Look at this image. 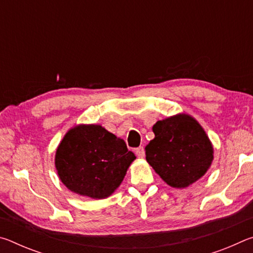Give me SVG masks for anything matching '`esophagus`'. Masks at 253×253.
I'll return each instance as SVG.
<instances>
[{
    "instance_id": "1",
    "label": "esophagus",
    "mask_w": 253,
    "mask_h": 253,
    "mask_svg": "<svg viewBox=\"0 0 253 253\" xmlns=\"http://www.w3.org/2000/svg\"><path fill=\"white\" fill-rule=\"evenodd\" d=\"M135 154L137 156H138L139 158H143L144 156H145V152H144V147H137L136 149H135Z\"/></svg>"
}]
</instances>
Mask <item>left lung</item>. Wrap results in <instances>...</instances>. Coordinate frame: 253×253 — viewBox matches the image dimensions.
<instances>
[{
    "instance_id": "left-lung-1",
    "label": "left lung",
    "mask_w": 253,
    "mask_h": 253,
    "mask_svg": "<svg viewBox=\"0 0 253 253\" xmlns=\"http://www.w3.org/2000/svg\"><path fill=\"white\" fill-rule=\"evenodd\" d=\"M146 161L169 186L185 188L208 172L213 162V145L194 117L177 114L153 126Z\"/></svg>"
}]
</instances>
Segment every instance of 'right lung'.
I'll return each instance as SVG.
<instances>
[{
	"label": "right lung",
	"mask_w": 253,
	"mask_h": 253,
	"mask_svg": "<svg viewBox=\"0 0 253 253\" xmlns=\"http://www.w3.org/2000/svg\"><path fill=\"white\" fill-rule=\"evenodd\" d=\"M136 160L124 139L100 125H77L55 151L60 181L76 194L101 200L114 193Z\"/></svg>",
	"instance_id": "add662e5"
}]
</instances>
